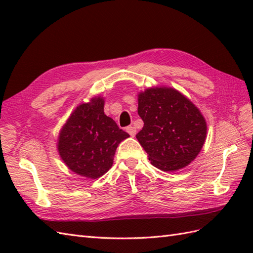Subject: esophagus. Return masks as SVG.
Instances as JSON below:
<instances>
[{
  "mask_svg": "<svg viewBox=\"0 0 253 253\" xmlns=\"http://www.w3.org/2000/svg\"><path fill=\"white\" fill-rule=\"evenodd\" d=\"M126 131L129 133V135L131 136V137H135V135H136V132H137V130H136V128L133 127V126H128L127 128H126Z\"/></svg>",
  "mask_w": 253,
  "mask_h": 253,
  "instance_id": "34e87169",
  "label": "esophagus"
}]
</instances>
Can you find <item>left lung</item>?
<instances>
[{"label": "left lung", "instance_id": "obj_1", "mask_svg": "<svg viewBox=\"0 0 253 253\" xmlns=\"http://www.w3.org/2000/svg\"><path fill=\"white\" fill-rule=\"evenodd\" d=\"M138 114L143 121L136 138L155 168L175 171L189 165L206 141L207 122L179 91L155 87L138 94Z\"/></svg>", "mask_w": 253, "mask_h": 253}]
</instances>
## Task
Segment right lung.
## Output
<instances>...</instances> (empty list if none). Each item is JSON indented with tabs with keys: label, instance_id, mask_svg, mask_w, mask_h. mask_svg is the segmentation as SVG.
<instances>
[{
	"label": "right lung",
	"instance_id": "add662e5",
	"mask_svg": "<svg viewBox=\"0 0 253 253\" xmlns=\"http://www.w3.org/2000/svg\"><path fill=\"white\" fill-rule=\"evenodd\" d=\"M128 137L104 114V99L95 96L72 113L60 131L57 149L69 169L95 179L112 168L117 146Z\"/></svg>",
	"mask_w": 253,
	"mask_h": 253
}]
</instances>
